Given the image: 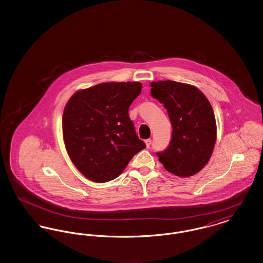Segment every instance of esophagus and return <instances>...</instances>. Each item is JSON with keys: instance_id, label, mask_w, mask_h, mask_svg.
Instances as JSON below:
<instances>
[{"instance_id": "obj_1", "label": "esophagus", "mask_w": 263, "mask_h": 263, "mask_svg": "<svg viewBox=\"0 0 263 263\" xmlns=\"http://www.w3.org/2000/svg\"><path fill=\"white\" fill-rule=\"evenodd\" d=\"M145 144H146V147H147V148H150L151 144H152V140H151V139L145 140Z\"/></svg>"}]
</instances>
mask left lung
<instances>
[{"label": "left lung", "mask_w": 263, "mask_h": 263, "mask_svg": "<svg viewBox=\"0 0 263 263\" xmlns=\"http://www.w3.org/2000/svg\"><path fill=\"white\" fill-rule=\"evenodd\" d=\"M151 87L152 97L163 103L173 126L167 148L156 153L159 161L177 176L197 174L210 160L216 142V120L209 100L187 84L160 81Z\"/></svg>", "instance_id": "1"}]
</instances>
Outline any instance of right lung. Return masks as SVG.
<instances>
[{
  "instance_id": "add662e5",
  "label": "right lung",
  "mask_w": 263,
  "mask_h": 263,
  "mask_svg": "<svg viewBox=\"0 0 263 263\" xmlns=\"http://www.w3.org/2000/svg\"><path fill=\"white\" fill-rule=\"evenodd\" d=\"M142 90L138 82L103 83L77 91L63 113V137L76 167L95 182L120 175L146 144L129 107Z\"/></svg>"
}]
</instances>
